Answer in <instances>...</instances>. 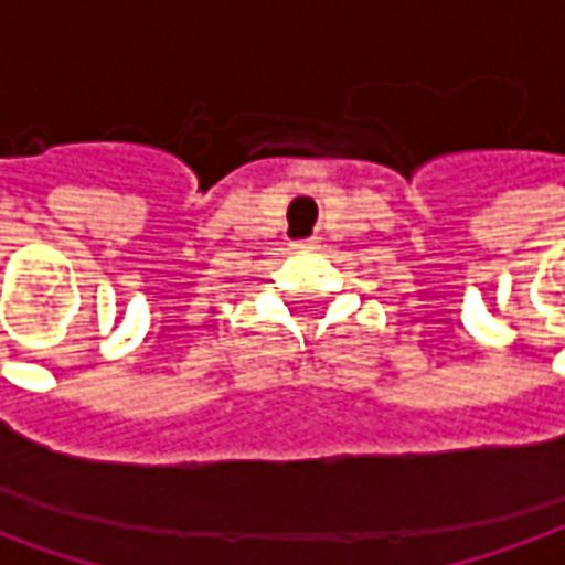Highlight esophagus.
Masks as SVG:
<instances>
[{
    "label": "esophagus",
    "instance_id": "esophagus-1",
    "mask_svg": "<svg viewBox=\"0 0 565 565\" xmlns=\"http://www.w3.org/2000/svg\"><path fill=\"white\" fill-rule=\"evenodd\" d=\"M315 247H318V242H315V238H302V242H294L296 254H306V250H315Z\"/></svg>",
    "mask_w": 565,
    "mask_h": 565
}]
</instances>
